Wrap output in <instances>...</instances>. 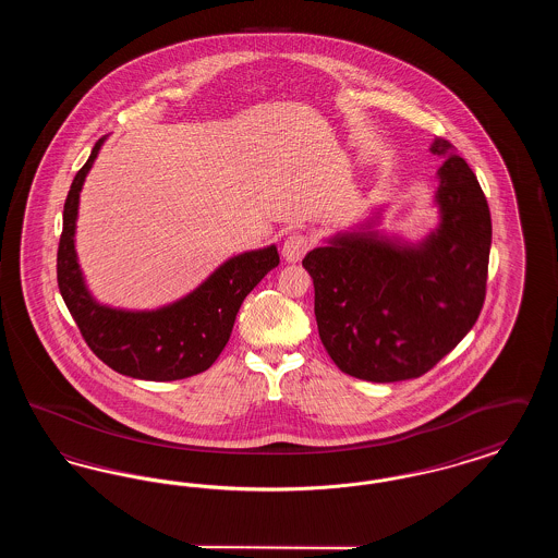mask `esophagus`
Segmentation results:
<instances>
[{
  "label": "esophagus",
  "mask_w": 558,
  "mask_h": 558,
  "mask_svg": "<svg viewBox=\"0 0 558 558\" xmlns=\"http://www.w3.org/2000/svg\"><path fill=\"white\" fill-rule=\"evenodd\" d=\"M310 251V239L305 234H291L282 244V257L289 264H296Z\"/></svg>",
  "instance_id": "esophagus-1"
}]
</instances>
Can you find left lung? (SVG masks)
<instances>
[{"mask_svg":"<svg viewBox=\"0 0 558 558\" xmlns=\"http://www.w3.org/2000/svg\"><path fill=\"white\" fill-rule=\"evenodd\" d=\"M435 205L439 226L421 242L374 230L376 219L310 251L322 343L341 371L372 383L418 378L475 326L487 282L492 217L473 169L448 140Z\"/></svg>","mask_w":558,"mask_h":558,"instance_id":"1","label":"left lung"}]
</instances>
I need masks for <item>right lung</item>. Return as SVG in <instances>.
Instances as JSON below:
<instances>
[{"instance_id":"right-lung-1","label":"right lung","mask_w":558,"mask_h":558,"mask_svg":"<svg viewBox=\"0 0 558 558\" xmlns=\"http://www.w3.org/2000/svg\"><path fill=\"white\" fill-rule=\"evenodd\" d=\"M107 137L92 148L71 184L58 244V289L89 349L112 371L142 380H180L211 368L230 341L244 296L280 264L276 244L217 267L194 291L150 312L117 310L87 291L75 251L80 192Z\"/></svg>"}]
</instances>
